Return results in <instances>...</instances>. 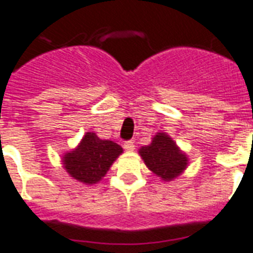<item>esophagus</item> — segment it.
I'll return each instance as SVG.
<instances>
[{"instance_id": "esophagus-1", "label": "esophagus", "mask_w": 253, "mask_h": 253, "mask_svg": "<svg viewBox=\"0 0 253 253\" xmlns=\"http://www.w3.org/2000/svg\"><path fill=\"white\" fill-rule=\"evenodd\" d=\"M124 149H125V151H128V152H132V151L134 149V144L132 143V141H125Z\"/></svg>"}]
</instances>
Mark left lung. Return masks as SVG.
Wrapping results in <instances>:
<instances>
[{
	"instance_id": "obj_1",
	"label": "left lung",
	"mask_w": 253,
	"mask_h": 253,
	"mask_svg": "<svg viewBox=\"0 0 253 253\" xmlns=\"http://www.w3.org/2000/svg\"><path fill=\"white\" fill-rule=\"evenodd\" d=\"M139 154L148 169L165 182L178 178L189 166L187 155L166 132H158L151 144L139 149Z\"/></svg>"
}]
</instances>
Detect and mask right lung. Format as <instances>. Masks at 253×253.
Listing matches in <instances>:
<instances>
[{
	"mask_svg": "<svg viewBox=\"0 0 253 253\" xmlns=\"http://www.w3.org/2000/svg\"><path fill=\"white\" fill-rule=\"evenodd\" d=\"M121 154L123 148L117 143L99 139L94 132H86L79 144L63 155L62 162L71 178L84 185H95Z\"/></svg>",
	"mask_w": 253,
	"mask_h": 253,
	"instance_id": "right-lung-1",
	"label": "right lung"
}]
</instances>
